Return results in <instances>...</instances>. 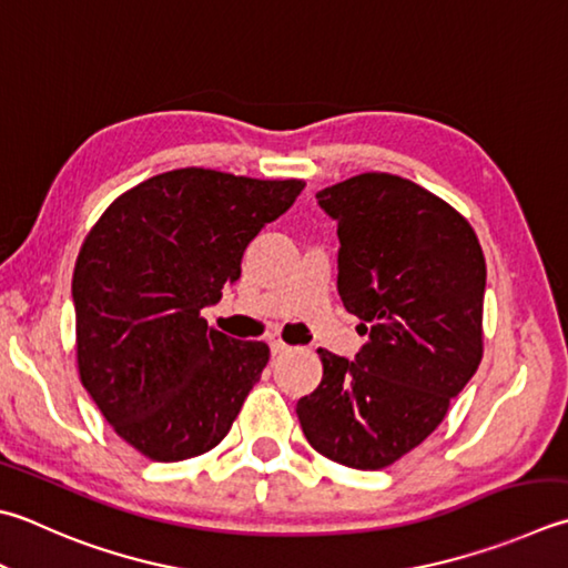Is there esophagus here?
Returning <instances> with one entry per match:
<instances>
[{"label":"esophagus","mask_w":568,"mask_h":568,"mask_svg":"<svg viewBox=\"0 0 568 568\" xmlns=\"http://www.w3.org/2000/svg\"><path fill=\"white\" fill-rule=\"evenodd\" d=\"M270 346H272V353H284L288 348V344H284V338L280 334L270 336Z\"/></svg>","instance_id":"34e87169"}]
</instances>
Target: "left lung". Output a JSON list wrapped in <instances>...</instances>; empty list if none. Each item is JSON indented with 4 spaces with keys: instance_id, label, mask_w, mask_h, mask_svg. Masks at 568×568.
<instances>
[{
    "instance_id": "obj_1",
    "label": "left lung",
    "mask_w": 568,
    "mask_h": 568,
    "mask_svg": "<svg viewBox=\"0 0 568 568\" xmlns=\"http://www.w3.org/2000/svg\"><path fill=\"white\" fill-rule=\"evenodd\" d=\"M338 222V294L368 344L356 361L318 348L324 378L296 403L308 445L383 469L443 423L483 361L487 266L459 212L390 173L316 192Z\"/></svg>"
}]
</instances>
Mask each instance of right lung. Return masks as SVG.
<instances>
[{"mask_svg":"<svg viewBox=\"0 0 568 568\" xmlns=\"http://www.w3.org/2000/svg\"><path fill=\"white\" fill-rule=\"evenodd\" d=\"M304 180H256L207 168L148 178L105 207L73 266L77 366L118 437L155 463L224 440L270 361L202 318L266 222Z\"/></svg>","mask_w":568,"mask_h":568,"instance_id":"obj_1","label":"right lung"}]
</instances>
